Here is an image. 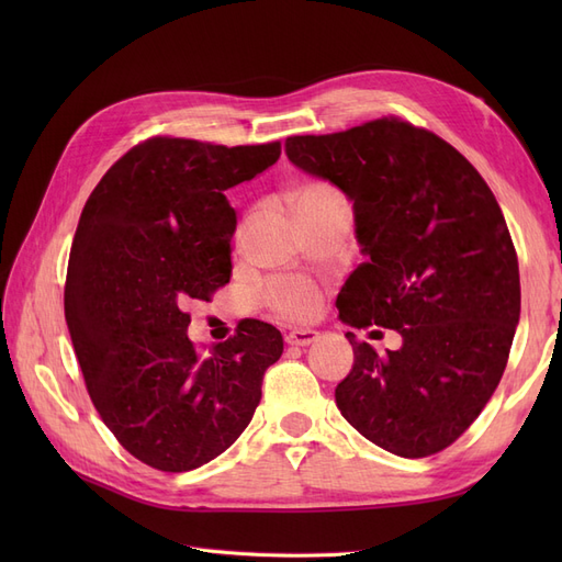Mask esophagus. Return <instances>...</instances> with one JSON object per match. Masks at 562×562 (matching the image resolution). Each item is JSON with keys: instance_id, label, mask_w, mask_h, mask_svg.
<instances>
[{"instance_id": "1", "label": "esophagus", "mask_w": 562, "mask_h": 562, "mask_svg": "<svg viewBox=\"0 0 562 562\" xmlns=\"http://www.w3.org/2000/svg\"><path fill=\"white\" fill-rule=\"evenodd\" d=\"M321 335L316 330H293L285 335V342L291 347H310L314 345Z\"/></svg>"}]
</instances>
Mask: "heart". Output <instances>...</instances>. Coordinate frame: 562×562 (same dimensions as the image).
Listing matches in <instances>:
<instances>
[{"label": "heart", "instance_id": "obj_1", "mask_svg": "<svg viewBox=\"0 0 562 562\" xmlns=\"http://www.w3.org/2000/svg\"><path fill=\"white\" fill-rule=\"evenodd\" d=\"M293 206L295 213L307 206H347L345 196L335 190L328 182H304L293 192ZM267 302L274 307L281 316L304 321L312 318L318 312V291L302 279H288V281H274L267 288Z\"/></svg>", "mask_w": 562, "mask_h": 562}]
</instances>
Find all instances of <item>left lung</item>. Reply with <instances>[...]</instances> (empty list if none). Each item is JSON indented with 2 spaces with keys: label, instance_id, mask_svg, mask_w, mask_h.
I'll return each instance as SVG.
<instances>
[{
  "label": "left lung",
  "instance_id": "left-lung-1",
  "mask_svg": "<svg viewBox=\"0 0 562 562\" xmlns=\"http://www.w3.org/2000/svg\"><path fill=\"white\" fill-rule=\"evenodd\" d=\"M285 155L353 203L366 262L337 295L339 318L401 335L380 356L347 333L339 413L386 452H440L495 394L520 318L518 258L495 194L452 145L394 116L293 135Z\"/></svg>",
  "mask_w": 562,
  "mask_h": 562
}]
</instances>
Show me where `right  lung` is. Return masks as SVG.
Segmentation results:
<instances>
[{"label":"right lung","instance_id":"obj_1","mask_svg":"<svg viewBox=\"0 0 562 562\" xmlns=\"http://www.w3.org/2000/svg\"><path fill=\"white\" fill-rule=\"evenodd\" d=\"M279 157V143L151 138L110 168L81 211L67 330L95 411L151 469L192 471L225 452L281 359V333L255 318L199 353L182 312L229 281L236 213L225 192Z\"/></svg>","mask_w":562,"mask_h":562}]
</instances>
